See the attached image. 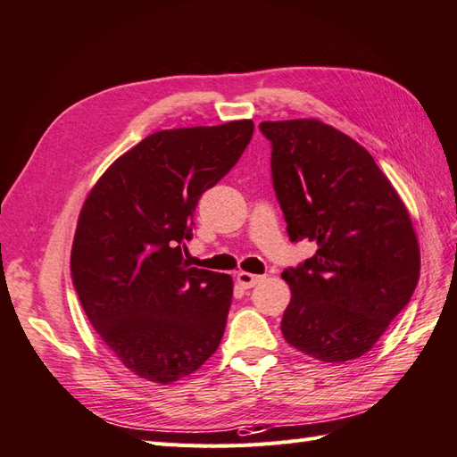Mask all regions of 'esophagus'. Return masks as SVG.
Here are the masks:
<instances>
[{
	"mask_svg": "<svg viewBox=\"0 0 457 457\" xmlns=\"http://www.w3.org/2000/svg\"><path fill=\"white\" fill-rule=\"evenodd\" d=\"M262 277H257V274H251V272H237V284L241 288H253L254 284L261 282Z\"/></svg>",
	"mask_w": 457,
	"mask_h": 457,
	"instance_id": "34e87169",
	"label": "esophagus"
}]
</instances>
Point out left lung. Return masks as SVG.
I'll use <instances>...</instances> for the list:
<instances>
[{
    "label": "left lung",
    "mask_w": 457,
    "mask_h": 457,
    "mask_svg": "<svg viewBox=\"0 0 457 457\" xmlns=\"http://www.w3.org/2000/svg\"><path fill=\"white\" fill-rule=\"evenodd\" d=\"M272 144V185L290 241L313 257L286 269V343L343 364L372 348L411 300L420 249L409 212L374 157L321 120L261 122Z\"/></svg>",
    "instance_id": "1"
}]
</instances>
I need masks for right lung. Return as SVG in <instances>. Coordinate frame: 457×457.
I'll list each match as a JSON object with an SVG mask.
<instances>
[{"instance_id":"1","label":"right lung","mask_w":457,"mask_h":457,"mask_svg":"<svg viewBox=\"0 0 457 457\" xmlns=\"http://www.w3.org/2000/svg\"><path fill=\"white\" fill-rule=\"evenodd\" d=\"M253 120L150 134L101 175L79 212L71 280L103 343L137 378L173 384L224 337L229 274L188 267L204 190L237 163Z\"/></svg>"}]
</instances>
